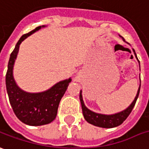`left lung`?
I'll use <instances>...</instances> for the list:
<instances>
[{
	"mask_svg": "<svg viewBox=\"0 0 149 149\" xmlns=\"http://www.w3.org/2000/svg\"><path fill=\"white\" fill-rule=\"evenodd\" d=\"M119 36L121 37L122 40L125 42V39L122 36H120V35H119ZM133 51H134L135 58H137L139 63V61L137 55H136L134 49H133ZM139 70H140V63H139ZM139 79H140V75H139ZM140 83H141V81H140ZM139 91H140V84H139V87L138 91H137V95L135 96L134 100H133V102L130 104V106L127 107L126 109H124L121 112L114 113V114H109V115L95 113V112H93V111L88 109L87 107L85 105V104H84L82 98V91H80V101H81V109H82V113L83 116H84V118L90 124H92V125H95V126H99V127H102V128H113V127H117L118 125L122 124L123 121H125V119L128 117V116L130 115V113H131L132 109L134 107V104L136 103V100L138 99Z\"/></svg>",
	"mask_w": 149,
	"mask_h": 149,
	"instance_id": "8db88e82",
	"label": "left lung"
}]
</instances>
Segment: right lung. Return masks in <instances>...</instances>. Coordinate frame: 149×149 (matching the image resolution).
I'll return each instance as SVG.
<instances>
[{"instance_id":"add662e5","label":"right lung","mask_w":149,"mask_h":149,"mask_svg":"<svg viewBox=\"0 0 149 149\" xmlns=\"http://www.w3.org/2000/svg\"><path fill=\"white\" fill-rule=\"evenodd\" d=\"M45 27V25L39 26L21 36L10 54L6 76L7 93L13 111L20 121L28 125H46L55 119L59 102L72 81L71 77L60 81L47 91L38 93L24 91L18 86L15 81L13 69L19 53V45L28 36Z\"/></svg>"}]
</instances>
